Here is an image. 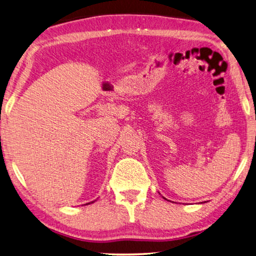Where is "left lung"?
I'll return each instance as SVG.
<instances>
[{"label": "left lung", "instance_id": "obj_1", "mask_svg": "<svg viewBox=\"0 0 256 256\" xmlns=\"http://www.w3.org/2000/svg\"><path fill=\"white\" fill-rule=\"evenodd\" d=\"M165 200H166V198H165Z\"/></svg>", "mask_w": 256, "mask_h": 256}]
</instances>
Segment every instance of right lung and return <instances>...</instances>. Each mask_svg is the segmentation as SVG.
<instances>
[{"mask_svg":"<svg viewBox=\"0 0 256 256\" xmlns=\"http://www.w3.org/2000/svg\"><path fill=\"white\" fill-rule=\"evenodd\" d=\"M91 203H94V202H91ZM91 203H88V204H91Z\"/></svg>","mask_w":256,"mask_h":256,"instance_id":"1","label":"right lung"}]
</instances>
